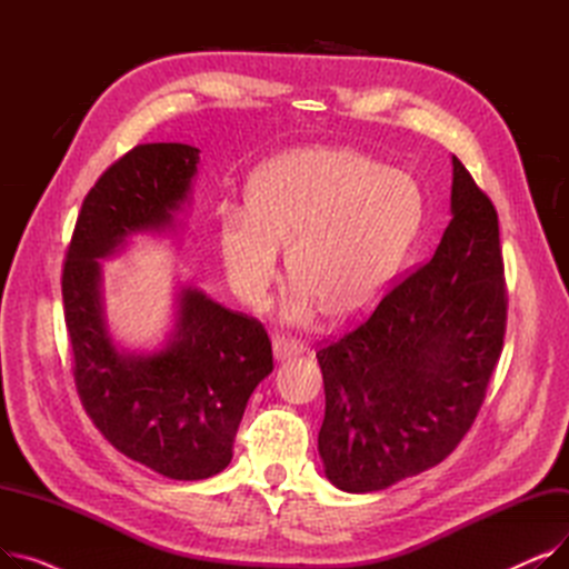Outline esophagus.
<instances>
[{
	"label": "esophagus",
	"mask_w": 569,
	"mask_h": 569,
	"mask_svg": "<svg viewBox=\"0 0 569 569\" xmlns=\"http://www.w3.org/2000/svg\"><path fill=\"white\" fill-rule=\"evenodd\" d=\"M272 350H274V360L277 362H286V360H292V357H297L302 352V346H297L292 339H286V337H277L272 341Z\"/></svg>",
	"instance_id": "34e87169"
}]
</instances>
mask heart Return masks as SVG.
I'll use <instances>...</instances> for the list:
<instances>
[{
  "label": "heart",
  "mask_w": 569,
  "mask_h": 569,
  "mask_svg": "<svg viewBox=\"0 0 569 569\" xmlns=\"http://www.w3.org/2000/svg\"><path fill=\"white\" fill-rule=\"evenodd\" d=\"M247 207L221 212L219 247L230 288L258 305L288 249L295 290L288 316L322 309L337 322L369 311L420 226L412 179L350 147H302L267 161L249 182Z\"/></svg>",
  "instance_id": "heart-1"
}]
</instances>
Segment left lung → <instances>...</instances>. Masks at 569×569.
I'll return each instance as SVG.
<instances>
[{"label":"left lung","mask_w":569,"mask_h":569,"mask_svg":"<svg viewBox=\"0 0 569 569\" xmlns=\"http://www.w3.org/2000/svg\"><path fill=\"white\" fill-rule=\"evenodd\" d=\"M450 209L433 258L316 352L318 452L341 491H380L438 466L485 401L507 320L500 232L493 202L457 157Z\"/></svg>","instance_id":"obj_1"}]
</instances>
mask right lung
Listing matches in <instances>:
<instances>
[{
  "mask_svg": "<svg viewBox=\"0 0 569 569\" xmlns=\"http://www.w3.org/2000/svg\"><path fill=\"white\" fill-rule=\"evenodd\" d=\"M200 149L138 144L87 193L62 274L64 318L80 401L124 457L170 480L221 472L249 397L272 373L264 327L193 288L174 292L172 330L157 350H124L110 335L101 260L136 234L177 230L191 202Z\"/></svg>",
  "mask_w": 569,
  "mask_h": 569,
  "instance_id": "1",
  "label": "right lung"
}]
</instances>
